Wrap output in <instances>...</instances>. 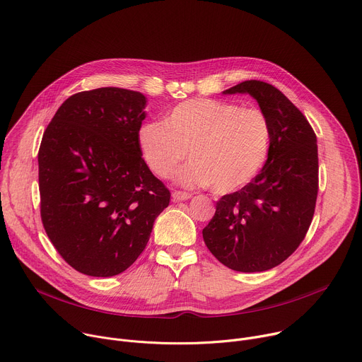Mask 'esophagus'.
I'll list each match as a JSON object with an SVG mask.
<instances>
[{
  "label": "esophagus",
  "instance_id": "34e87169",
  "mask_svg": "<svg viewBox=\"0 0 362 362\" xmlns=\"http://www.w3.org/2000/svg\"><path fill=\"white\" fill-rule=\"evenodd\" d=\"M173 198L175 199V202H184V199L191 198V194L185 192V191H174L173 192Z\"/></svg>",
  "mask_w": 362,
  "mask_h": 362
}]
</instances>
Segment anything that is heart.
<instances>
[{
	"label": "heart",
	"instance_id": "1",
	"mask_svg": "<svg viewBox=\"0 0 362 362\" xmlns=\"http://www.w3.org/2000/svg\"><path fill=\"white\" fill-rule=\"evenodd\" d=\"M138 141L151 171L170 178L187 158L178 181L188 187L211 185L218 194L249 184L270 151L272 127L256 106L194 99L177 105L164 122H146Z\"/></svg>",
	"mask_w": 362,
	"mask_h": 362
}]
</instances>
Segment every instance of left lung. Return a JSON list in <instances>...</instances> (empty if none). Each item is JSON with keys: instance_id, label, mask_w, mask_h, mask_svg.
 I'll use <instances>...</instances> for the list:
<instances>
[{"instance_id": "obj_1", "label": "left lung", "mask_w": 362, "mask_h": 362, "mask_svg": "<svg viewBox=\"0 0 362 362\" xmlns=\"http://www.w3.org/2000/svg\"><path fill=\"white\" fill-rule=\"evenodd\" d=\"M226 95L249 93L272 127L266 164L247 185L223 195L203 230L214 257L237 272H264L303 242L319 188L316 135L305 115L274 86L246 80Z\"/></svg>"}]
</instances>
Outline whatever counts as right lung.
<instances>
[{
    "instance_id": "obj_1",
    "label": "right lung",
    "mask_w": 362,
    "mask_h": 362,
    "mask_svg": "<svg viewBox=\"0 0 362 362\" xmlns=\"http://www.w3.org/2000/svg\"><path fill=\"white\" fill-rule=\"evenodd\" d=\"M142 93L99 88L59 107L38 149L40 214L59 255L77 272L109 277L145 250L171 192L142 158Z\"/></svg>"
}]
</instances>
